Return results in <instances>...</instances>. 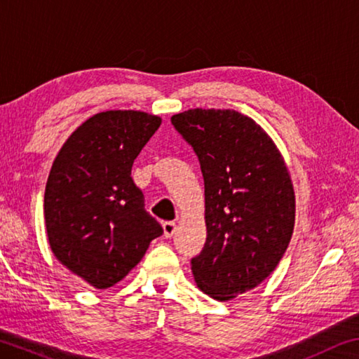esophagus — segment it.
<instances>
[{
  "mask_svg": "<svg viewBox=\"0 0 359 359\" xmlns=\"http://www.w3.org/2000/svg\"><path fill=\"white\" fill-rule=\"evenodd\" d=\"M163 231H165V237H172V233L175 232L174 221H166V223H163Z\"/></svg>",
  "mask_w": 359,
  "mask_h": 359,
  "instance_id": "34e87169",
  "label": "esophagus"
}]
</instances>
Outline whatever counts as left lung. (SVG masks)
Returning a JSON list of instances; mask_svg holds the SVG:
<instances>
[{"label": "left lung", "instance_id": "8db88e82", "mask_svg": "<svg viewBox=\"0 0 359 359\" xmlns=\"http://www.w3.org/2000/svg\"><path fill=\"white\" fill-rule=\"evenodd\" d=\"M198 155L207 238L191 259L198 287L218 302L251 290L276 269L295 223L287 168L270 136L233 109H188L171 117Z\"/></svg>", "mask_w": 359, "mask_h": 359}]
</instances>
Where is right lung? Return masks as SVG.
<instances>
[{
	"instance_id": "right-lung-1",
	"label": "right lung",
	"mask_w": 359,
	"mask_h": 359,
	"mask_svg": "<svg viewBox=\"0 0 359 359\" xmlns=\"http://www.w3.org/2000/svg\"><path fill=\"white\" fill-rule=\"evenodd\" d=\"M161 123L142 111L89 117L64 142L45 187L51 251L95 289L119 283L163 227L144 208L132 166Z\"/></svg>"
}]
</instances>
